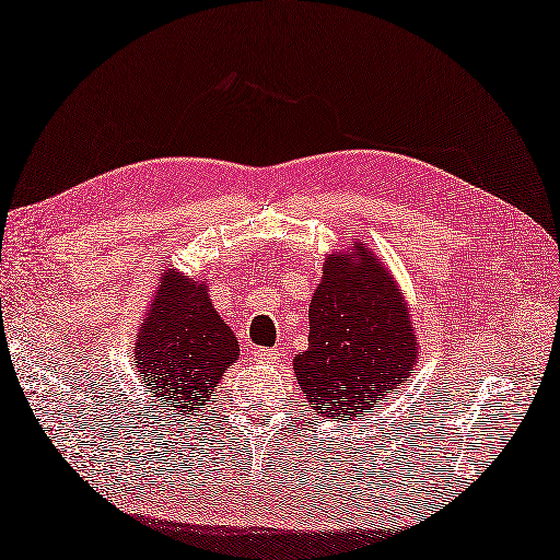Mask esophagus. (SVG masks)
Listing matches in <instances>:
<instances>
[{
    "label": "esophagus",
    "instance_id": "34e87169",
    "mask_svg": "<svg viewBox=\"0 0 560 560\" xmlns=\"http://www.w3.org/2000/svg\"><path fill=\"white\" fill-rule=\"evenodd\" d=\"M253 354H255V360H257V362H265V364H275V362H279V357H281L277 348H269V350H255Z\"/></svg>",
    "mask_w": 560,
    "mask_h": 560
}]
</instances>
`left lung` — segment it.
I'll return each instance as SVG.
<instances>
[{"label": "left lung", "mask_w": 560, "mask_h": 560, "mask_svg": "<svg viewBox=\"0 0 560 560\" xmlns=\"http://www.w3.org/2000/svg\"><path fill=\"white\" fill-rule=\"evenodd\" d=\"M350 255L326 257L310 303V348L293 360L307 402L324 417L350 419L405 383L417 342L393 277L364 243Z\"/></svg>", "instance_id": "obj_1"}]
</instances>
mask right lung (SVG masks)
<instances>
[{"label": "right lung", "instance_id": "right-lung-1", "mask_svg": "<svg viewBox=\"0 0 560 560\" xmlns=\"http://www.w3.org/2000/svg\"><path fill=\"white\" fill-rule=\"evenodd\" d=\"M137 369L158 402L198 411L212 402L224 371L236 362L238 342L206 283L165 275L137 340Z\"/></svg>", "mask_w": 560, "mask_h": 560}]
</instances>
